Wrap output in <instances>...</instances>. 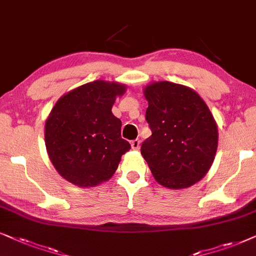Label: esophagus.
I'll use <instances>...</instances> for the list:
<instances>
[{"label": "esophagus", "mask_w": 256, "mask_h": 256, "mask_svg": "<svg viewBox=\"0 0 256 256\" xmlns=\"http://www.w3.org/2000/svg\"><path fill=\"white\" fill-rule=\"evenodd\" d=\"M131 148L134 150H139V148H140V140H139V139H134V140H132Z\"/></svg>", "instance_id": "34e87169"}]
</instances>
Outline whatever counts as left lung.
<instances>
[{"label": "left lung", "mask_w": 256, "mask_h": 256, "mask_svg": "<svg viewBox=\"0 0 256 256\" xmlns=\"http://www.w3.org/2000/svg\"><path fill=\"white\" fill-rule=\"evenodd\" d=\"M146 122L152 136L142 145L153 176L168 188L202 180L218 148V126L202 98L192 88L162 80L144 88Z\"/></svg>", "instance_id": "left-lung-1"}]
</instances>
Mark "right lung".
<instances>
[{
  "instance_id": "obj_1",
  "label": "right lung",
  "mask_w": 256,
  "mask_h": 256,
  "mask_svg": "<svg viewBox=\"0 0 256 256\" xmlns=\"http://www.w3.org/2000/svg\"><path fill=\"white\" fill-rule=\"evenodd\" d=\"M126 86L94 80L57 100L46 122V152L56 171L80 187H94L114 176L122 156L131 148L122 138L120 119L111 108Z\"/></svg>"
}]
</instances>
